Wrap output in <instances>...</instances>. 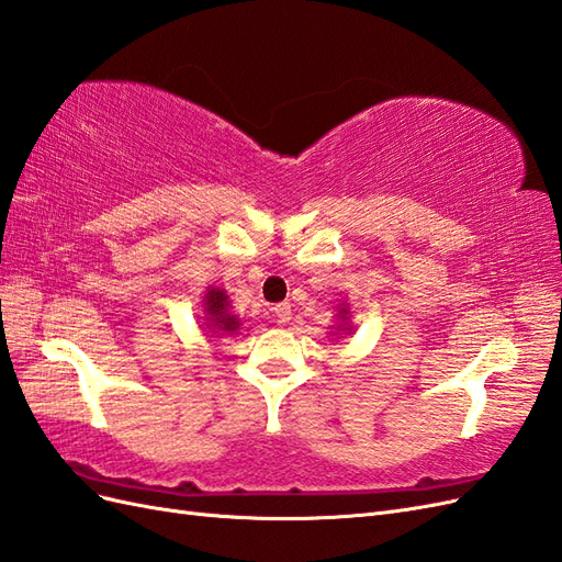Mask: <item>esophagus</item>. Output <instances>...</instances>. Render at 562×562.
I'll return each instance as SVG.
<instances>
[{
	"label": "esophagus",
	"mask_w": 562,
	"mask_h": 562,
	"mask_svg": "<svg viewBox=\"0 0 562 562\" xmlns=\"http://www.w3.org/2000/svg\"><path fill=\"white\" fill-rule=\"evenodd\" d=\"M272 313H276V319H278L280 325L290 323V319H292V306H290V303H278V306L272 308Z\"/></svg>",
	"instance_id": "esophagus-1"
}]
</instances>
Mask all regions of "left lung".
<instances>
[{
  "label": "left lung",
  "instance_id": "1",
  "mask_svg": "<svg viewBox=\"0 0 562 562\" xmlns=\"http://www.w3.org/2000/svg\"><path fill=\"white\" fill-rule=\"evenodd\" d=\"M336 313H339V315H336V319H339V325H336V327H331L334 331H336V336H339V334H352V327H350V317H348V306H341L339 311H336Z\"/></svg>",
  "mask_w": 562,
  "mask_h": 562
}]
</instances>
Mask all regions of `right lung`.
Returning a JSON list of instances; mask_svg holds the SVG:
<instances>
[{
	"instance_id": "right-lung-1",
	"label": "right lung",
	"mask_w": 562,
	"mask_h": 562,
	"mask_svg": "<svg viewBox=\"0 0 562 562\" xmlns=\"http://www.w3.org/2000/svg\"><path fill=\"white\" fill-rule=\"evenodd\" d=\"M204 327L216 336H228L239 329L237 315L231 313L228 294L221 286H210L204 294Z\"/></svg>"
}]
</instances>
